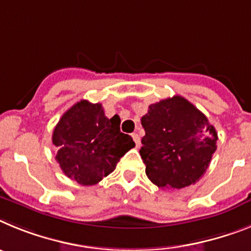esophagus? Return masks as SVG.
Returning a JSON list of instances; mask_svg holds the SVG:
<instances>
[{
  "instance_id": "1",
  "label": "esophagus",
  "mask_w": 251,
  "mask_h": 251,
  "mask_svg": "<svg viewBox=\"0 0 251 251\" xmlns=\"http://www.w3.org/2000/svg\"><path fill=\"white\" fill-rule=\"evenodd\" d=\"M132 139H134V141H135V145H136V147H139V145H140V136H139L136 132H134V134H132Z\"/></svg>"
}]
</instances>
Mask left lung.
Wrapping results in <instances>:
<instances>
[{"instance_id":"left-lung-1","label":"left lung","mask_w":251,"mask_h":251,"mask_svg":"<svg viewBox=\"0 0 251 251\" xmlns=\"http://www.w3.org/2000/svg\"><path fill=\"white\" fill-rule=\"evenodd\" d=\"M141 125L140 155L155 186L180 189L200 180L217 148L216 130L201 111L174 96L150 104Z\"/></svg>"}]
</instances>
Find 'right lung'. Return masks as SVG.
<instances>
[{
	"label": "right lung",
	"mask_w": 251,
	"mask_h": 251,
	"mask_svg": "<svg viewBox=\"0 0 251 251\" xmlns=\"http://www.w3.org/2000/svg\"><path fill=\"white\" fill-rule=\"evenodd\" d=\"M51 140L63 173L82 186H93L107 177L120 158L135 147L131 136L120 131L117 115L107 119L101 103L86 100L64 112Z\"/></svg>",
	"instance_id": "1"
}]
</instances>
